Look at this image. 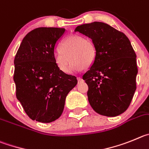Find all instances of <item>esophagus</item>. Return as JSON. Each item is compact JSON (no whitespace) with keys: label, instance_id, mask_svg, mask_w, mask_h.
Instances as JSON below:
<instances>
[{"label":"esophagus","instance_id":"1","mask_svg":"<svg viewBox=\"0 0 149 149\" xmlns=\"http://www.w3.org/2000/svg\"><path fill=\"white\" fill-rule=\"evenodd\" d=\"M77 79H78V82H79V83H81V82H82V81H83V79H81V77H78Z\"/></svg>","mask_w":149,"mask_h":149}]
</instances>
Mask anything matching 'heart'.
Segmentation results:
<instances>
[{
	"mask_svg": "<svg viewBox=\"0 0 149 149\" xmlns=\"http://www.w3.org/2000/svg\"><path fill=\"white\" fill-rule=\"evenodd\" d=\"M95 58L96 47L92 40L77 34L67 37L60 45L59 53L55 56L56 65L64 73H69L71 69V60L75 69H88Z\"/></svg>",
	"mask_w": 149,
	"mask_h": 149,
	"instance_id": "1",
	"label": "heart"
}]
</instances>
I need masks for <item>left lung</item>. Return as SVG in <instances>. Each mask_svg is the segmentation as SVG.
<instances>
[{"label": "left lung", "instance_id": "1", "mask_svg": "<svg viewBox=\"0 0 149 149\" xmlns=\"http://www.w3.org/2000/svg\"><path fill=\"white\" fill-rule=\"evenodd\" d=\"M91 38L96 58L82 79L88 85L91 106L103 116H116L129 107L136 91V53L125 35L102 22L75 29Z\"/></svg>", "mask_w": 149, "mask_h": 149}]
</instances>
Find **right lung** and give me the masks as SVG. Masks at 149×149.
Instances as JSON below:
<instances>
[{
  "mask_svg": "<svg viewBox=\"0 0 149 149\" xmlns=\"http://www.w3.org/2000/svg\"><path fill=\"white\" fill-rule=\"evenodd\" d=\"M65 29L38 27L26 35L14 59L16 97L33 120L48 123L60 117L75 76L59 70L55 49Z\"/></svg>",
  "mask_w": 149,
  "mask_h": 149,
  "instance_id": "obj_1",
  "label": "right lung"
}]
</instances>
